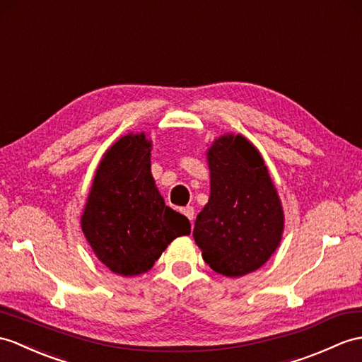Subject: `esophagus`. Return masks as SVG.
<instances>
[{
  "instance_id": "34e87169",
  "label": "esophagus",
  "mask_w": 362,
  "mask_h": 362,
  "mask_svg": "<svg viewBox=\"0 0 362 362\" xmlns=\"http://www.w3.org/2000/svg\"><path fill=\"white\" fill-rule=\"evenodd\" d=\"M180 213H182L183 216H187L188 219L191 221V223H192V221H194V208H192V206H185V208H182Z\"/></svg>"
}]
</instances>
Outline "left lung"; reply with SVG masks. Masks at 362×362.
Listing matches in <instances>:
<instances>
[{
  "mask_svg": "<svg viewBox=\"0 0 362 362\" xmlns=\"http://www.w3.org/2000/svg\"><path fill=\"white\" fill-rule=\"evenodd\" d=\"M209 199L192 236L216 273L259 270L281 245L284 208L259 149L242 134H223L206 149Z\"/></svg>",
  "mask_w": 362,
  "mask_h": 362,
  "instance_id": "left-lung-1",
  "label": "left lung"
}]
</instances>
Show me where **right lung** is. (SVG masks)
<instances>
[{"label": "right lung", "mask_w": 362, "mask_h": 362, "mask_svg": "<svg viewBox=\"0 0 362 362\" xmlns=\"http://www.w3.org/2000/svg\"><path fill=\"white\" fill-rule=\"evenodd\" d=\"M153 140L128 132L100 160L81 213V231L97 259L120 276L154 267L170 243L191 233L189 221L165 205L151 174Z\"/></svg>", "instance_id": "obj_1"}]
</instances>
